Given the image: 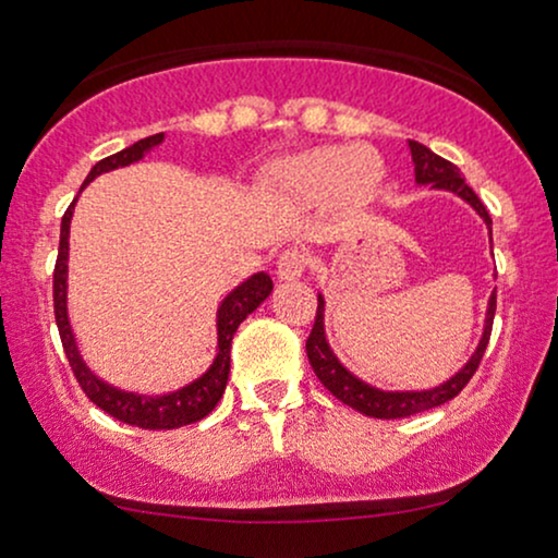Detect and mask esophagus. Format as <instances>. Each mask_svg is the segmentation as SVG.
Listing matches in <instances>:
<instances>
[{
    "mask_svg": "<svg viewBox=\"0 0 558 558\" xmlns=\"http://www.w3.org/2000/svg\"><path fill=\"white\" fill-rule=\"evenodd\" d=\"M310 270V254L301 248H288L278 257V278L280 280H299Z\"/></svg>",
    "mask_w": 558,
    "mask_h": 558,
    "instance_id": "obj_1",
    "label": "esophagus"
}]
</instances>
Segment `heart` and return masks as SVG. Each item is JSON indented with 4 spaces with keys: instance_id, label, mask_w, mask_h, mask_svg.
<instances>
[{
    "instance_id": "heart-1",
    "label": "heart",
    "mask_w": 558,
    "mask_h": 558,
    "mask_svg": "<svg viewBox=\"0 0 558 558\" xmlns=\"http://www.w3.org/2000/svg\"><path fill=\"white\" fill-rule=\"evenodd\" d=\"M275 181L286 196L296 202L336 196L341 204L356 207L375 196L383 181V165L367 149L351 151L341 146H323L288 159Z\"/></svg>"
}]
</instances>
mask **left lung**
<instances>
[{
  "instance_id": "obj_1",
  "label": "left lung",
  "mask_w": 558,
  "mask_h": 558,
  "mask_svg": "<svg viewBox=\"0 0 558 558\" xmlns=\"http://www.w3.org/2000/svg\"><path fill=\"white\" fill-rule=\"evenodd\" d=\"M409 149H412V159H414V175H417L420 183H433L435 189H446L453 191L470 202L472 207L477 209V215L488 222V228L493 226L488 209L485 204L480 202L475 191L464 183L462 172H459L457 165H451L448 159L438 157L435 151L427 149L425 144L420 141H409ZM493 241V235H490ZM317 317L315 325H312L310 338H306V356H310L312 369L319 377L325 388L336 396L338 401H343L345 407L356 409V412L367 414V417H377V420H399V417H412V414L427 412V409L440 407V403L457 399L462 393L466 383L472 380V375L477 373L480 362H483L485 349H488L490 341V330H493V315H496V293L490 296L488 304V317H485V332L483 341H480L475 356L464 364V369H459L451 380L444 383V386L433 388V390H414V393H388V390H377L369 388L367 383L356 380L349 369L341 367V362L332 356V351L328 349V341H325L323 332V296L317 299Z\"/></svg>"
}]
</instances>
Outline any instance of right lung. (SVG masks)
<instances>
[{
    "label": "right lung",
    "mask_w": 558,
    "mask_h": 558,
    "mask_svg": "<svg viewBox=\"0 0 558 558\" xmlns=\"http://www.w3.org/2000/svg\"><path fill=\"white\" fill-rule=\"evenodd\" d=\"M162 141V133H155V136H146L136 141L128 149L118 151V155H110L94 165L92 172H88L86 183L94 181L101 172L123 168V165L136 162V159L144 157V151H149L151 146H157ZM83 183V185H86ZM73 204L68 207V213L62 215V228H60V252H57L54 262V319L57 330H60L62 349H65V356L70 362V369H73L75 380L83 388V393L92 399L101 412H107L110 417L125 422V425L144 427V430H172V427L194 425V422L204 420L209 412L217 407V401L222 399L228 386L230 375V343H233V332L239 330V325L252 315L254 310L270 296L272 280L270 275L257 272L252 280L235 288L230 296L222 301L220 312H217V360L213 367L207 369V375L198 377L196 383L185 386L175 393L168 396H136V393H123V390L110 388L107 383L96 380V377L88 373L86 364L81 362L78 349H75L73 332H70L68 325V310H65V280H68V230H70V217H73Z\"/></svg>",
    "instance_id": "right-lung-1"
}]
</instances>
